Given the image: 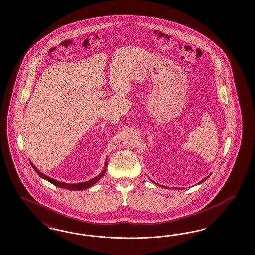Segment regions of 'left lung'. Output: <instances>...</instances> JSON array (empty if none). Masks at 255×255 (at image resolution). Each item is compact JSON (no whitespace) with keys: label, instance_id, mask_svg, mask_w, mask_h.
<instances>
[{"label":"left lung","instance_id":"left-lung-1","mask_svg":"<svg viewBox=\"0 0 255 255\" xmlns=\"http://www.w3.org/2000/svg\"><path fill=\"white\" fill-rule=\"evenodd\" d=\"M208 178H209V177H208ZM204 178L203 180H201L200 182H199V184H200V183H202V182H204V181H205V180H206V179H207V178Z\"/></svg>","mask_w":255,"mask_h":255}]
</instances>
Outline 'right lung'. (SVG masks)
<instances>
[{
	"mask_svg": "<svg viewBox=\"0 0 255 255\" xmlns=\"http://www.w3.org/2000/svg\"><path fill=\"white\" fill-rule=\"evenodd\" d=\"M31 166H32V168L34 169V171L38 174L39 176L41 177V178H45L46 180L47 181H49L50 183H52L53 185L57 186V187H61V188H63V189H67V190H72V191H81V190H85V189H88V188H90L91 186H93L94 183H96L99 179H100L104 175H105V173H106V169L107 168H105V169L102 171V173L99 174L97 177H95V178H93V179H91V180H89V181H86V182H82V183H77V184H67V183H62V182H60V181H57V180H55L53 178H48V177H46L45 176L44 174H42L41 172H39L38 170L35 168V166L31 163ZM105 167H107V162H106V165H105Z\"/></svg>",
	"mask_w": 255,
	"mask_h": 255,
	"instance_id": "add662e5",
	"label": "right lung"
}]
</instances>
